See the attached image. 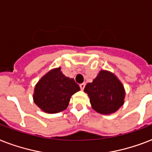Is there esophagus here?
<instances>
[{
	"instance_id": "esophagus-1",
	"label": "esophagus",
	"mask_w": 152,
	"mask_h": 152,
	"mask_svg": "<svg viewBox=\"0 0 152 152\" xmlns=\"http://www.w3.org/2000/svg\"><path fill=\"white\" fill-rule=\"evenodd\" d=\"M85 83H81V84H80V89H81V90H83V89H84V87H85Z\"/></svg>"
}]
</instances>
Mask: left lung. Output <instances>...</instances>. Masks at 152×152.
<instances>
[{
  "label": "left lung",
  "mask_w": 152,
  "mask_h": 152,
  "mask_svg": "<svg viewBox=\"0 0 152 152\" xmlns=\"http://www.w3.org/2000/svg\"><path fill=\"white\" fill-rule=\"evenodd\" d=\"M84 92L90 97L92 108L101 114L114 113L124 103L123 84L114 74L108 71H101L93 82L86 85Z\"/></svg>",
  "instance_id": "1"
}]
</instances>
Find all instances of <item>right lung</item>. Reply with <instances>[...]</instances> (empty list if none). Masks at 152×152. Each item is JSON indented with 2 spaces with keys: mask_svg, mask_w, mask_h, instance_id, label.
<instances>
[{
  "mask_svg": "<svg viewBox=\"0 0 152 152\" xmlns=\"http://www.w3.org/2000/svg\"><path fill=\"white\" fill-rule=\"evenodd\" d=\"M80 90L73 79L66 77L61 68H58L48 72L37 83L33 100L44 112L58 113L67 108L71 96Z\"/></svg>",
  "mask_w": 152,
  "mask_h": 152,
  "instance_id": "1",
  "label": "right lung"
}]
</instances>
